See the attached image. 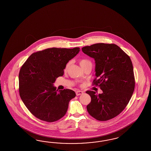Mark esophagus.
<instances>
[{"instance_id":"esophagus-1","label":"esophagus","mask_w":151,"mask_h":151,"mask_svg":"<svg viewBox=\"0 0 151 151\" xmlns=\"http://www.w3.org/2000/svg\"><path fill=\"white\" fill-rule=\"evenodd\" d=\"M83 91H80V90H78V91L76 92V95H77V96H79V95H82V94H83Z\"/></svg>"}]
</instances>
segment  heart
<instances>
[{"label": "heart", "mask_w": 151, "mask_h": 151, "mask_svg": "<svg viewBox=\"0 0 151 151\" xmlns=\"http://www.w3.org/2000/svg\"><path fill=\"white\" fill-rule=\"evenodd\" d=\"M79 63H80V66H81V67L82 68H83L84 66H85L86 65H87V64H91L90 61L88 60L85 59L80 60ZM70 64H71V62L69 61V62H68V63H67V64L66 65L65 69V70H67L68 69H69V66H70Z\"/></svg>", "instance_id": "b5f03b06"}]
</instances>
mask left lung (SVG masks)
Wrapping results in <instances>:
<instances>
[{
  "mask_svg": "<svg viewBox=\"0 0 151 151\" xmlns=\"http://www.w3.org/2000/svg\"><path fill=\"white\" fill-rule=\"evenodd\" d=\"M83 52L95 61L93 84L103 92L93 91L87 106L88 114L99 121H107L119 115L125 109L134 89L132 63L129 57L115 44L98 43L82 48Z\"/></svg>",
  "mask_w": 151,
  "mask_h": 151,
  "instance_id": "left-lung-1",
  "label": "left lung"
}]
</instances>
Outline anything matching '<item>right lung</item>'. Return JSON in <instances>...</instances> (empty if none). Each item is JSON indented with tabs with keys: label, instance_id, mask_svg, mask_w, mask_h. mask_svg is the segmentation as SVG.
Masks as SVG:
<instances>
[{
	"label": "right lung",
	"instance_id": "1",
	"mask_svg": "<svg viewBox=\"0 0 151 151\" xmlns=\"http://www.w3.org/2000/svg\"><path fill=\"white\" fill-rule=\"evenodd\" d=\"M80 51L49 48L30 55L19 74V94L27 109L37 119L52 122L66 114L69 101L76 96L69 89L56 90V78L62 76L67 63Z\"/></svg>",
	"mask_w": 151,
	"mask_h": 151
}]
</instances>
